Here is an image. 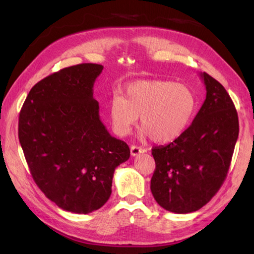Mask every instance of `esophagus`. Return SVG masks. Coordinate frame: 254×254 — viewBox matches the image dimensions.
I'll return each mask as SVG.
<instances>
[{"label": "esophagus", "mask_w": 254, "mask_h": 254, "mask_svg": "<svg viewBox=\"0 0 254 254\" xmlns=\"http://www.w3.org/2000/svg\"><path fill=\"white\" fill-rule=\"evenodd\" d=\"M144 152H145V149L142 148V147L135 146V145H132V146H131V155L132 156H137L138 154L144 153Z\"/></svg>", "instance_id": "1"}]
</instances>
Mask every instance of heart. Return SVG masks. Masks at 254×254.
Listing matches in <instances>:
<instances>
[{"label":"heart","mask_w":254,"mask_h":254,"mask_svg":"<svg viewBox=\"0 0 254 254\" xmlns=\"http://www.w3.org/2000/svg\"><path fill=\"white\" fill-rule=\"evenodd\" d=\"M197 108L194 91L172 80H136L115 93L109 101L113 130L127 135L141 116L139 127L155 143H169L190 126Z\"/></svg>","instance_id":"heart-1"}]
</instances>
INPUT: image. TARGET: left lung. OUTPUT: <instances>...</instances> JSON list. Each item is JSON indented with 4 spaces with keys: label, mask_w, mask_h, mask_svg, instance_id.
<instances>
[{
    "label": "left lung",
    "mask_w": 254,
    "mask_h": 254,
    "mask_svg": "<svg viewBox=\"0 0 254 254\" xmlns=\"http://www.w3.org/2000/svg\"><path fill=\"white\" fill-rule=\"evenodd\" d=\"M206 99L192 124L166 146L152 149L150 191L161 207L192 213L210 201L227 177L239 134L238 113L224 86L201 73Z\"/></svg>",
    "instance_id": "obj_1"
}]
</instances>
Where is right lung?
I'll use <instances>...</instances> for the list:
<instances>
[{"label": "right lung", "mask_w": 254, "mask_h": 254, "mask_svg": "<svg viewBox=\"0 0 254 254\" xmlns=\"http://www.w3.org/2000/svg\"><path fill=\"white\" fill-rule=\"evenodd\" d=\"M100 64L65 67L38 82L19 113L18 138L32 179L59 207L76 214L110 197L117 167L130 157L111 136L93 97Z\"/></svg>", "instance_id": "1"}]
</instances>
